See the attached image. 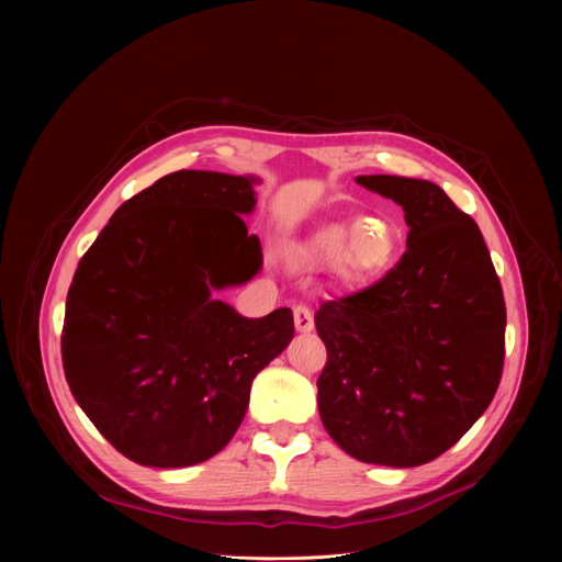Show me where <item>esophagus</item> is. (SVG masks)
Listing matches in <instances>:
<instances>
[{"label":"esophagus","mask_w":562,"mask_h":562,"mask_svg":"<svg viewBox=\"0 0 562 562\" xmlns=\"http://www.w3.org/2000/svg\"><path fill=\"white\" fill-rule=\"evenodd\" d=\"M293 323H296V330L299 333H310L314 330V314L307 305H296L293 307Z\"/></svg>","instance_id":"obj_1"}]
</instances>
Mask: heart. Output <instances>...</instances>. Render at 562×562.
Listing matches in <instances>:
<instances>
[{
	"label": "heart",
	"mask_w": 562,
	"mask_h": 562,
	"mask_svg": "<svg viewBox=\"0 0 562 562\" xmlns=\"http://www.w3.org/2000/svg\"><path fill=\"white\" fill-rule=\"evenodd\" d=\"M396 250L394 229L380 218H369L352 229L323 225L296 250V259L312 269H339L350 278H369L392 261Z\"/></svg>",
	"instance_id": "b5f03b06"
}]
</instances>
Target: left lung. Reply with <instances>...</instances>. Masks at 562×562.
<instances>
[{
  "label": "left lung",
  "mask_w": 562,
  "mask_h": 562,
  "mask_svg": "<svg viewBox=\"0 0 562 562\" xmlns=\"http://www.w3.org/2000/svg\"><path fill=\"white\" fill-rule=\"evenodd\" d=\"M403 206L392 271L314 314L328 348L321 422L356 460L417 467L449 451L492 403L506 358V303L476 221L437 184L360 175Z\"/></svg>",
  "instance_id": "8db88e82"
}]
</instances>
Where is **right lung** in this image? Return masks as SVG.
<instances>
[{
    "instance_id": "obj_1",
    "label": "right lung",
    "mask_w": 562,
    "mask_h": 562,
    "mask_svg": "<svg viewBox=\"0 0 562 562\" xmlns=\"http://www.w3.org/2000/svg\"><path fill=\"white\" fill-rule=\"evenodd\" d=\"M255 177L177 170L117 206L81 257L61 358L86 417L125 458L159 469L216 456L255 375L289 346L293 314L246 318L212 291L252 280L244 214Z\"/></svg>"
}]
</instances>
